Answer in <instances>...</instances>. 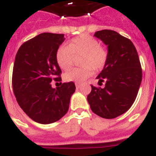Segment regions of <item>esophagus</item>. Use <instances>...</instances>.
I'll list each match as a JSON object with an SVG mask.
<instances>
[{
    "label": "esophagus",
    "instance_id": "34e87169",
    "mask_svg": "<svg viewBox=\"0 0 156 156\" xmlns=\"http://www.w3.org/2000/svg\"><path fill=\"white\" fill-rule=\"evenodd\" d=\"M75 86H76V87L77 88H79L81 87V83H77L75 84Z\"/></svg>",
    "mask_w": 156,
    "mask_h": 156
}]
</instances>
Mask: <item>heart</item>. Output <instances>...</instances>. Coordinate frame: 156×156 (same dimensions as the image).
<instances>
[{"mask_svg": "<svg viewBox=\"0 0 156 156\" xmlns=\"http://www.w3.org/2000/svg\"><path fill=\"white\" fill-rule=\"evenodd\" d=\"M82 68L73 69L65 73L66 82L82 83L92 75L93 69L100 71L108 61V52L96 39L88 35H81L71 40L69 45H61L56 51V60L59 67L69 70L73 66L75 57H80Z\"/></svg>", "mask_w": 156, "mask_h": 156, "instance_id": "heart-1", "label": "heart"}]
</instances>
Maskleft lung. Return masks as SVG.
I'll use <instances>...</instances> for the list:
<instances>
[{
  "label": "left lung",
  "mask_w": 156,
  "mask_h": 156,
  "mask_svg": "<svg viewBox=\"0 0 156 156\" xmlns=\"http://www.w3.org/2000/svg\"><path fill=\"white\" fill-rule=\"evenodd\" d=\"M95 36L108 45V57L96 78L99 85L105 82V87L91 85L87 100L94 113L112 119L128 111L134 102L142 82V66L130 40L112 30L96 31Z\"/></svg>",
  "instance_id": "8db88e82"
}]
</instances>
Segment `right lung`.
Wrapping results in <instances>:
<instances>
[{
    "label": "right lung",
    "mask_w": 156,
    "mask_h": 156,
    "mask_svg": "<svg viewBox=\"0 0 156 156\" xmlns=\"http://www.w3.org/2000/svg\"><path fill=\"white\" fill-rule=\"evenodd\" d=\"M64 40V34L42 33L23 43L16 54L13 94L23 112L38 123H53L65 116L75 91L73 82L56 88L51 84L61 81L56 53Z\"/></svg>",
    "instance_id": "obj_1"
}]
</instances>
